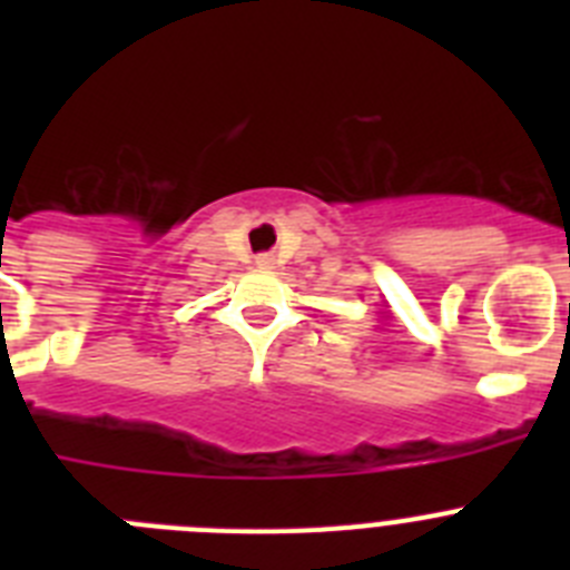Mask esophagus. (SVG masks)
<instances>
[{"label":"esophagus","mask_w":570,"mask_h":570,"mask_svg":"<svg viewBox=\"0 0 570 570\" xmlns=\"http://www.w3.org/2000/svg\"><path fill=\"white\" fill-rule=\"evenodd\" d=\"M256 265H259V268H274L276 256L274 254H259V256H256Z\"/></svg>","instance_id":"esophagus-1"}]
</instances>
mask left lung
I'll return each instance as SVG.
<instances>
[{
    "mask_svg": "<svg viewBox=\"0 0 570 570\" xmlns=\"http://www.w3.org/2000/svg\"><path fill=\"white\" fill-rule=\"evenodd\" d=\"M568 316H570V305H568Z\"/></svg>",
    "mask_w": 570,
    "mask_h": 570,
    "instance_id": "obj_1",
    "label": "left lung"
}]
</instances>
